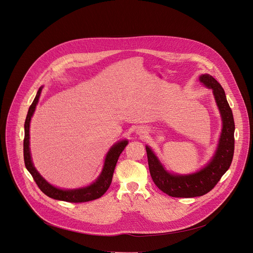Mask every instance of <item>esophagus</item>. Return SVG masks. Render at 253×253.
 Wrapping results in <instances>:
<instances>
[{"label":"esophagus","instance_id":"esophagus-1","mask_svg":"<svg viewBox=\"0 0 253 253\" xmlns=\"http://www.w3.org/2000/svg\"><path fill=\"white\" fill-rule=\"evenodd\" d=\"M137 133H138L139 135L143 136V135H145V134L147 133V131H146V130H144V129H138V130H137Z\"/></svg>","mask_w":253,"mask_h":253}]
</instances>
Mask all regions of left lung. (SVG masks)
Segmentation results:
<instances>
[{"label":"left lung","instance_id":"left-lung-1","mask_svg":"<svg viewBox=\"0 0 253 253\" xmlns=\"http://www.w3.org/2000/svg\"><path fill=\"white\" fill-rule=\"evenodd\" d=\"M200 82L213 89L216 103L221 113L223 129L218 148L212 160L195 173L179 175L167 171L152 149L146 146L150 173L155 184L171 197L190 198L202 196L211 191L230 169L235 151V121L222 85L210 75L204 74Z\"/></svg>","mask_w":253,"mask_h":253}]
</instances>
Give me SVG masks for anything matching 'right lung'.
Here are the masks:
<instances>
[{"label":"right lung","instance_id":"right-lung-1","mask_svg":"<svg viewBox=\"0 0 253 253\" xmlns=\"http://www.w3.org/2000/svg\"><path fill=\"white\" fill-rule=\"evenodd\" d=\"M42 87H39L36 96L29 106L26 119L24 122V139H23V158H24V165L26 169L30 172L32 175L35 183L39 187V189L48 197L56 199V200H62L66 202H71V203H82V202H87L91 200H95L99 197H101L109 188L111 181H112V176L113 172L115 169V166L117 164L118 158L120 154L123 152L125 147L128 145L127 140L120 141L116 144H114L110 150L108 151L105 161H104V166L102 169V171L98 178L91 183L90 185L79 189H60L57 188L50 183H48L40 174L39 172L35 169L32 161H31V156H30V151H29V124L31 117L34 113L35 107L38 103L39 96L42 90Z\"/></svg>","mask_w":253,"mask_h":253}]
</instances>
